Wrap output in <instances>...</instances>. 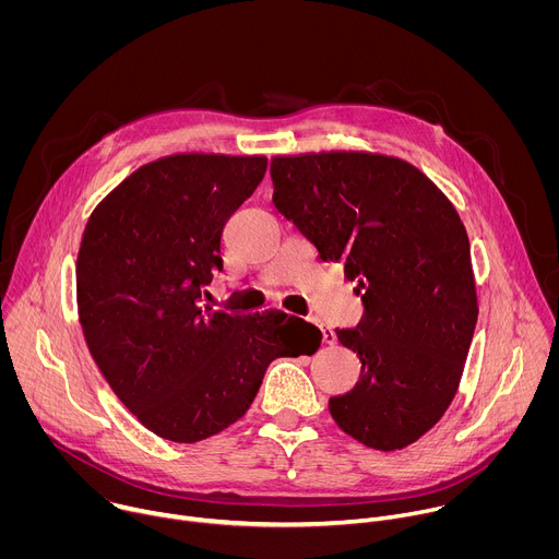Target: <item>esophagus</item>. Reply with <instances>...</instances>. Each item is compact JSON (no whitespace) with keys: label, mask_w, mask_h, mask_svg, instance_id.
<instances>
[{"label":"esophagus","mask_w":559,"mask_h":559,"mask_svg":"<svg viewBox=\"0 0 559 559\" xmlns=\"http://www.w3.org/2000/svg\"><path fill=\"white\" fill-rule=\"evenodd\" d=\"M323 341L325 343H334V334L330 330H323Z\"/></svg>","instance_id":"34e87169"}]
</instances>
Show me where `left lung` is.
<instances>
[{"label": "left lung", "mask_w": 559, "mask_h": 559, "mask_svg": "<svg viewBox=\"0 0 559 559\" xmlns=\"http://www.w3.org/2000/svg\"><path fill=\"white\" fill-rule=\"evenodd\" d=\"M276 210L356 281L362 318L336 330L360 380L330 414L378 451L423 438L455 397L477 298L466 229L451 201L412 164L369 152L276 156Z\"/></svg>", "instance_id": "left-lung-1"}]
</instances>
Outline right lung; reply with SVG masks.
<instances>
[{
    "instance_id": "right-lung-1",
    "label": "right lung",
    "mask_w": 559,
    "mask_h": 559,
    "mask_svg": "<svg viewBox=\"0 0 559 559\" xmlns=\"http://www.w3.org/2000/svg\"><path fill=\"white\" fill-rule=\"evenodd\" d=\"M265 156L175 154L132 173L91 214L76 257L86 345L126 409L173 442L241 418L274 358L313 354L302 318L203 305L229 216L263 181Z\"/></svg>"
}]
</instances>
